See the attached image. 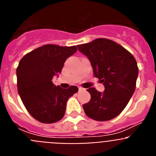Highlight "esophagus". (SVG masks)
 <instances>
[{
    "mask_svg": "<svg viewBox=\"0 0 156 156\" xmlns=\"http://www.w3.org/2000/svg\"><path fill=\"white\" fill-rule=\"evenodd\" d=\"M84 90L83 88L81 87H79V91H81V90Z\"/></svg>",
    "mask_w": 156,
    "mask_h": 156,
    "instance_id": "esophagus-1",
    "label": "esophagus"
}]
</instances>
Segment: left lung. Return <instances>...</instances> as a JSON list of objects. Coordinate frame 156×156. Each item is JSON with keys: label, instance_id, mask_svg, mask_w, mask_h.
Listing matches in <instances>:
<instances>
[{"label": "left lung", "instance_id": "obj_1", "mask_svg": "<svg viewBox=\"0 0 156 156\" xmlns=\"http://www.w3.org/2000/svg\"><path fill=\"white\" fill-rule=\"evenodd\" d=\"M90 60L94 75L105 87L104 92L87 89L89 102L83 105L88 117L97 121L113 119L122 112L136 88L138 67L134 57L123 47L105 38L77 46Z\"/></svg>", "mask_w": 156, "mask_h": 156}]
</instances>
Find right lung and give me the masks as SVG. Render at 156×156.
Returning a JSON list of instances; mask_svg holds the SVG:
<instances>
[{
	"label": "right lung",
	"instance_id": "add662e5",
	"mask_svg": "<svg viewBox=\"0 0 156 156\" xmlns=\"http://www.w3.org/2000/svg\"><path fill=\"white\" fill-rule=\"evenodd\" d=\"M76 51V46L46 44L27 54L19 62L18 92L29 113L39 122L53 123L62 119L67 101L78 91L76 86L63 89L52 83L66 59Z\"/></svg>",
	"mask_w": 156,
	"mask_h": 156
}]
</instances>
